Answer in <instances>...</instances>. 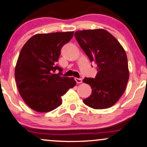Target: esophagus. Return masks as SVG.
<instances>
[{
  "mask_svg": "<svg viewBox=\"0 0 147 147\" xmlns=\"http://www.w3.org/2000/svg\"><path fill=\"white\" fill-rule=\"evenodd\" d=\"M75 80L76 82H77V83H82V78H75Z\"/></svg>",
  "mask_w": 147,
  "mask_h": 147,
  "instance_id": "34e87169",
  "label": "esophagus"
}]
</instances>
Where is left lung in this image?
I'll return each mask as SVG.
<instances>
[{"label":"left lung","mask_w":147,"mask_h":147,"mask_svg":"<svg viewBox=\"0 0 147 147\" xmlns=\"http://www.w3.org/2000/svg\"><path fill=\"white\" fill-rule=\"evenodd\" d=\"M74 36L91 63L97 65L96 77L83 80L92 89L84 103L95 109L111 107L125 92L129 78L125 49L114 36L102 29L77 31Z\"/></svg>","instance_id":"left-lung-1"}]
</instances>
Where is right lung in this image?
I'll return each mask as SVG.
<instances>
[{
    "label": "right lung",
    "mask_w": 147,
    "mask_h": 147,
    "mask_svg": "<svg viewBox=\"0 0 147 147\" xmlns=\"http://www.w3.org/2000/svg\"><path fill=\"white\" fill-rule=\"evenodd\" d=\"M73 36L74 32L36 34L22 47L15 68L16 82L23 100L34 111L55 109L62 104L61 96L76 84L73 78L62 76L56 65L62 47Z\"/></svg>",
    "instance_id": "obj_1"
}]
</instances>
